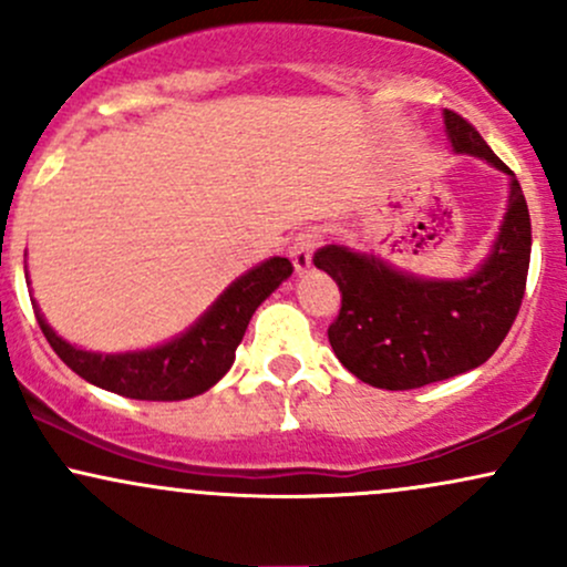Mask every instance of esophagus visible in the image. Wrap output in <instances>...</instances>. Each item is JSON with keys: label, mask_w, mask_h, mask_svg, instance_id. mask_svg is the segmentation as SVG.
I'll return each mask as SVG.
<instances>
[{"label": "esophagus", "mask_w": 567, "mask_h": 567, "mask_svg": "<svg viewBox=\"0 0 567 567\" xmlns=\"http://www.w3.org/2000/svg\"><path fill=\"white\" fill-rule=\"evenodd\" d=\"M317 239H320V234L315 229H301L296 237H292L290 258H292V266H296V271H303L311 266V252H315Z\"/></svg>", "instance_id": "34e87169"}]
</instances>
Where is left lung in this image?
I'll list each match as a JSON object with an SVG mask.
<instances>
[{
	"instance_id": "1",
	"label": "left lung",
	"mask_w": 567,
	"mask_h": 567,
	"mask_svg": "<svg viewBox=\"0 0 567 567\" xmlns=\"http://www.w3.org/2000/svg\"><path fill=\"white\" fill-rule=\"evenodd\" d=\"M453 148L512 175L509 210L491 258L477 275L455 282L415 279L373 256L341 245L315 252L341 290V309L328 338L341 365L370 386L402 392L480 368L517 320L530 266V216L523 188L461 114L445 109Z\"/></svg>"
}]
</instances>
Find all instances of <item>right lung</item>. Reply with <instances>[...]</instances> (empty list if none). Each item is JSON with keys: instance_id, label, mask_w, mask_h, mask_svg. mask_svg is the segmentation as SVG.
<instances>
[{"instance_id": "obj_1", "label": "right lung", "mask_w": 567, "mask_h": 567, "mask_svg": "<svg viewBox=\"0 0 567 567\" xmlns=\"http://www.w3.org/2000/svg\"><path fill=\"white\" fill-rule=\"evenodd\" d=\"M290 275L292 264L288 258H269L239 277L184 336L165 347L130 354H95L71 347L53 333L39 309L34 315L55 354L84 381L130 400H188L224 379L252 311Z\"/></svg>"}]
</instances>
